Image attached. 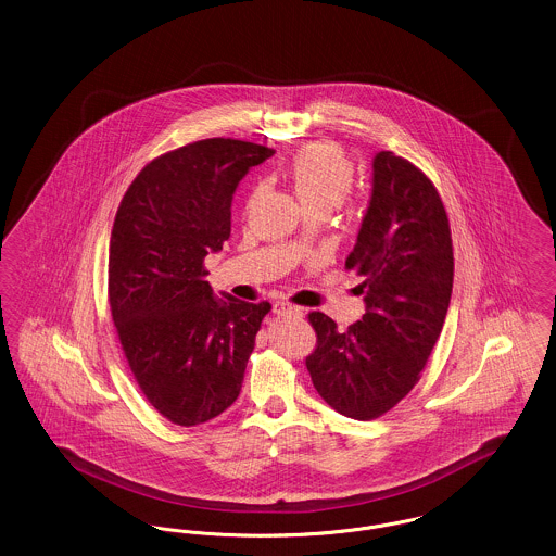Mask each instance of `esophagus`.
<instances>
[{
	"label": "esophagus",
	"mask_w": 556,
	"mask_h": 556,
	"mask_svg": "<svg viewBox=\"0 0 556 556\" xmlns=\"http://www.w3.org/2000/svg\"><path fill=\"white\" fill-rule=\"evenodd\" d=\"M273 311H275V315H283V317H302V308L291 304L288 300H277L273 304Z\"/></svg>",
	"instance_id": "obj_1"
}]
</instances>
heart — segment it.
Returning <instances> with one entry per match:
<instances>
[{
    "instance_id": "obj_1",
    "label": "heart",
    "mask_w": 556,
    "mask_h": 556,
    "mask_svg": "<svg viewBox=\"0 0 556 556\" xmlns=\"http://www.w3.org/2000/svg\"><path fill=\"white\" fill-rule=\"evenodd\" d=\"M288 181L306 211L336 208L352 186V168L333 143L302 148L288 166Z\"/></svg>"
}]
</instances>
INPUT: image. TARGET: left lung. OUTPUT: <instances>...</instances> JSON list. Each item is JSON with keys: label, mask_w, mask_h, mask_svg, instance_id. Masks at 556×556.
I'll return each mask as SVG.
<instances>
[{"label": "left lung", "mask_w": 556, "mask_h": 556, "mask_svg": "<svg viewBox=\"0 0 556 556\" xmlns=\"http://www.w3.org/2000/svg\"><path fill=\"white\" fill-rule=\"evenodd\" d=\"M345 268L365 277L367 313L340 333L308 313L317 345L306 356L318 396L340 415L370 421L421 379L448 313L454 254L448 214L431 179L394 152L372 159V193Z\"/></svg>", "instance_id": "8db88e82"}]
</instances>
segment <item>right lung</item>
I'll list each match as a JSON object with an SVG mask.
<instances>
[{
  "label": "right lung",
  "mask_w": 556,
  "mask_h": 556,
  "mask_svg": "<svg viewBox=\"0 0 556 556\" xmlns=\"http://www.w3.org/2000/svg\"><path fill=\"white\" fill-rule=\"evenodd\" d=\"M273 154L231 137L187 143L148 162L116 211L110 313L139 390L170 424H206L238 400L270 304L216 302L204 261L231 236L241 177Z\"/></svg>",
  "instance_id": "add662e5"
}]
</instances>
